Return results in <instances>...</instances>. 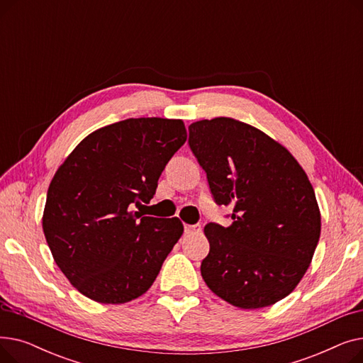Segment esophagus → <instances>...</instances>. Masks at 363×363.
Listing matches in <instances>:
<instances>
[{
  "label": "esophagus",
  "mask_w": 363,
  "mask_h": 363,
  "mask_svg": "<svg viewBox=\"0 0 363 363\" xmlns=\"http://www.w3.org/2000/svg\"><path fill=\"white\" fill-rule=\"evenodd\" d=\"M201 231V226L197 225H185V234H197Z\"/></svg>",
  "instance_id": "34e87169"
}]
</instances>
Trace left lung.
I'll return each instance as SVG.
<instances>
[{
  "mask_svg": "<svg viewBox=\"0 0 363 363\" xmlns=\"http://www.w3.org/2000/svg\"><path fill=\"white\" fill-rule=\"evenodd\" d=\"M189 147L233 223H207L201 262L207 287L241 309L287 297L306 274L320 235V212L306 172L260 129L231 118L189 125Z\"/></svg>",
  "mask_w": 363,
  "mask_h": 363,
  "instance_id": "left-lung-1",
  "label": "left lung"
}]
</instances>
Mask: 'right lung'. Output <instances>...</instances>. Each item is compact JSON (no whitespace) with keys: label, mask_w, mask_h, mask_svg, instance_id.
I'll return each mask as SVG.
<instances>
[{"label":"right lung","mask_w":363,"mask_h":363,"mask_svg":"<svg viewBox=\"0 0 363 363\" xmlns=\"http://www.w3.org/2000/svg\"><path fill=\"white\" fill-rule=\"evenodd\" d=\"M185 141L181 119H126L89 133L57 169L43 230L54 262L85 297L128 303L157 278L184 225L140 208Z\"/></svg>","instance_id":"add662e5"}]
</instances>
